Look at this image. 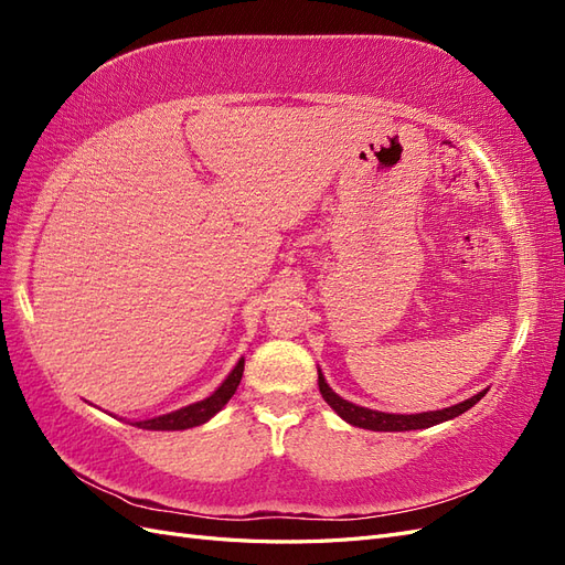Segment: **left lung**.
Wrapping results in <instances>:
<instances>
[{"label":"left lung","mask_w":565,"mask_h":565,"mask_svg":"<svg viewBox=\"0 0 565 565\" xmlns=\"http://www.w3.org/2000/svg\"><path fill=\"white\" fill-rule=\"evenodd\" d=\"M318 386H320V393L322 398L328 401V405L334 409V413L347 419L349 424L353 426H361V429H370V431H413V429H429V426L434 424H440V422H448L461 413H467L469 407H473L478 401H481L486 396V391L476 393V396H471L469 401L459 403V405H452V407H443V409H436V413H419V415H388V413H377V409H367V407H361V405H353L344 398H339L337 393L328 386V382H324V377L318 370Z\"/></svg>","instance_id":"8db88e82"}]
</instances>
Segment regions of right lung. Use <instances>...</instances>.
<instances>
[{
  "instance_id": "1",
  "label": "right lung",
  "mask_w": 565,
  "mask_h": 565,
  "mask_svg": "<svg viewBox=\"0 0 565 565\" xmlns=\"http://www.w3.org/2000/svg\"><path fill=\"white\" fill-rule=\"evenodd\" d=\"M243 370H245V361L241 358V363L233 367L226 382L221 384L210 398H204V401L193 403L188 407H181V409H177V413H169V415H162L156 419L134 422V426H139V429H152V431H179V429H193V426L204 424L233 398L237 384H241V380H243Z\"/></svg>"
}]
</instances>
